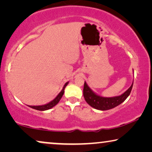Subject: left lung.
<instances>
[{
  "label": "left lung",
  "mask_w": 152,
  "mask_h": 152,
  "mask_svg": "<svg viewBox=\"0 0 152 152\" xmlns=\"http://www.w3.org/2000/svg\"><path fill=\"white\" fill-rule=\"evenodd\" d=\"M133 84L126 92H124L123 94L120 96L114 97H103L97 95L95 93H93L86 84V83L84 82L83 95H84L85 100L91 107L94 109L101 110V111H106V110L113 109L123 102L130 95Z\"/></svg>",
  "instance_id": "left-lung-1"
}]
</instances>
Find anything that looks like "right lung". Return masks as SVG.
<instances>
[{
	"label": "right lung",
	"mask_w": 152,
	"mask_h": 152,
	"mask_svg": "<svg viewBox=\"0 0 152 152\" xmlns=\"http://www.w3.org/2000/svg\"><path fill=\"white\" fill-rule=\"evenodd\" d=\"M68 82L66 83L65 85H64L63 89H62V91L59 93V95H58L57 96L55 97V99H54L53 101L50 102L47 104L42 105V106H29V107L32 108V109H34L38 110V111H45V110L50 109H51V108H53V107H55L57 104H58V102H59L60 99H61L62 96H63V95L64 93V89H65L66 86L68 85Z\"/></svg>",
	"instance_id": "obj_1"
}]
</instances>
